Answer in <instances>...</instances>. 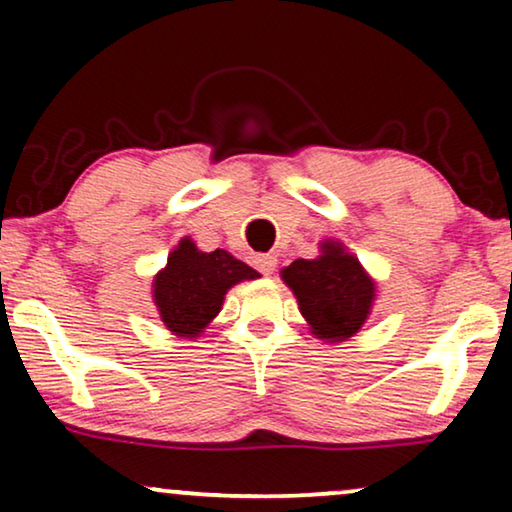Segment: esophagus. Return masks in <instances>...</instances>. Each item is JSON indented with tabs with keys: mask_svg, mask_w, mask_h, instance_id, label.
I'll return each instance as SVG.
<instances>
[{
	"mask_svg": "<svg viewBox=\"0 0 512 512\" xmlns=\"http://www.w3.org/2000/svg\"><path fill=\"white\" fill-rule=\"evenodd\" d=\"M254 265L258 268V272H263V275H272L277 268V258L272 254H256Z\"/></svg>",
	"mask_w": 512,
	"mask_h": 512,
	"instance_id": "1",
	"label": "esophagus"
}]
</instances>
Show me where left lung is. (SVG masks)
I'll return each instance as SVG.
<instances>
[{"mask_svg": "<svg viewBox=\"0 0 512 512\" xmlns=\"http://www.w3.org/2000/svg\"><path fill=\"white\" fill-rule=\"evenodd\" d=\"M282 279L296 293L298 307L321 340H347L366 321L375 298V284L359 258L345 254L338 242H326L319 258H298L282 270Z\"/></svg>", "mask_w": 512, "mask_h": 512, "instance_id": "1", "label": "left lung"}]
</instances>
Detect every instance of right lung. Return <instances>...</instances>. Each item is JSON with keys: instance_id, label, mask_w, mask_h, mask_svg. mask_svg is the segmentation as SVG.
<instances>
[{"instance_id": "right-lung-1", "label": "right lung", "mask_w": 512, "mask_h": 512, "mask_svg": "<svg viewBox=\"0 0 512 512\" xmlns=\"http://www.w3.org/2000/svg\"><path fill=\"white\" fill-rule=\"evenodd\" d=\"M256 277L254 268L228 251L216 249L205 254L186 237L167 258L165 270L153 279V300L172 333L195 338L219 314L230 286Z\"/></svg>"}]
</instances>
